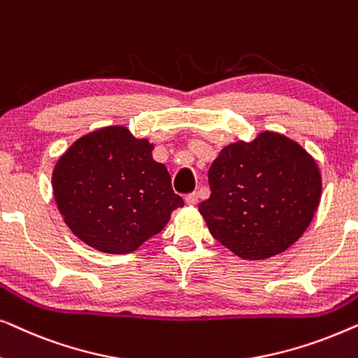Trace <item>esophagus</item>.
I'll return each mask as SVG.
<instances>
[{
	"label": "esophagus",
	"mask_w": 358,
	"mask_h": 358,
	"mask_svg": "<svg viewBox=\"0 0 358 358\" xmlns=\"http://www.w3.org/2000/svg\"><path fill=\"white\" fill-rule=\"evenodd\" d=\"M197 202H199V194L197 192L185 195V203H187V205H197Z\"/></svg>",
	"instance_id": "1"
}]
</instances>
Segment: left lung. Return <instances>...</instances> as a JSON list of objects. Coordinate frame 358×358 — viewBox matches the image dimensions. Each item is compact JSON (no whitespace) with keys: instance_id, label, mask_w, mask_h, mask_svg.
<instances>
[{"instance_id":"1","label":"left lung","mask_w":358,"mask_h":358,"mask_svg":"<svg viewBox=\"0 0 358 358\" xmlns=\"http://www.w3.org/2000/svg\"><path fill=\"white\" fill-rule=\"evenodd\" d=\"M199 212L212 236L249 261L277 256L310 227L321 200L316 161L296 141L262 131L220 151Z\"/></svg>"}]
</instances>
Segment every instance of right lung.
<instances>
[{"label": "right lung", "instance_id": "right-lung-1", "mask_svg": "<svg viewBox=\"0 0 358 358\" xmlns=\"http://www.w3.org/2000/svg\"><path fill=\"white\" fill-rule=\"evenodd\" d=\"M155 146L112 125L78 138L57 161L52 187L73 234L107 254H129L184 207Z\"/></svg>", "mask_w": 358, "mask_h": 358}]
</instances>
